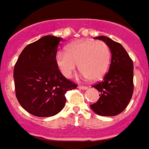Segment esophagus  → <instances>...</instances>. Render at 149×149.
I'll use <instances>...</instances> for the list:
<instances>
[{"mask_svg": "<svg viewBox=\"0 0 149 149\" xmlns=\"http://www.w3.org/2000/svg\"><path fill=\"white\" fill-rule=\"evenodd\" d=\"M78 88H79V89H81V90H87L88 89L87 86H81V85L78 86Z\"/></svg>", "mask_w": 149, "mask_h": 149, "instance_id": "obj_1", "label": "esophagus"}]
</instances>
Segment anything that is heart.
Instances as JSON below:
<instances>
[{
    "label": "heart",
    "instance_id": "1",
    "mask_svg": "<svg viewBox=\"0 0 149 149\" xmlns=\"http://www.w3.org/2000/svg\"><path fill=\"white\" fill-rule=\"evenodd\" d=\"M111 56L110 48L105 42L79 40L68 45L66 52H58L55 56V63L67 79L74 74L79 65L84 78L98 81L107 73Z\"/></svg>",
    "mask_w": 149,
    "mask_h": 149
}]
</instances>
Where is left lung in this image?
<instances>
[{
	"instance_id": "obj_1",
	"label": "left lung",
	"mask_w": 149,
	"mask_h": 149,
	"mask_svg": "<svg viewBox=\"0 0 149 149\" xmlns=\"http://www.w3.org/2000/svg\"><path fill=\"white\" fill-rule=\"evenodd\" d=\"M95 39L108 44L112 58L109 72L102 82L93 86L99 91V99L90 106L100 116H116L126 108L132 96L133 63L120 43L105 36Z\"/></svg>"
}]
</instances>
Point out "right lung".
<instances>
[{
	"mask_svg": "<svg viewBox=\"0 0 149 149\" xmlns=\"http://www.w3.org/2000/svg\"><path fill=\"white\" fill-rule=\"evenodd\" d=\"M63 38L45 36L20 53L13 71L16 96L29 113L46 118L57 114L66 104L65 94L77 87L64 77L55 63Z\"/></svg>",
	"mask_w": 149,
	"mask_h": 149,
	"instance_id": "1",
	"label": "right lung"
}]
</instances>
